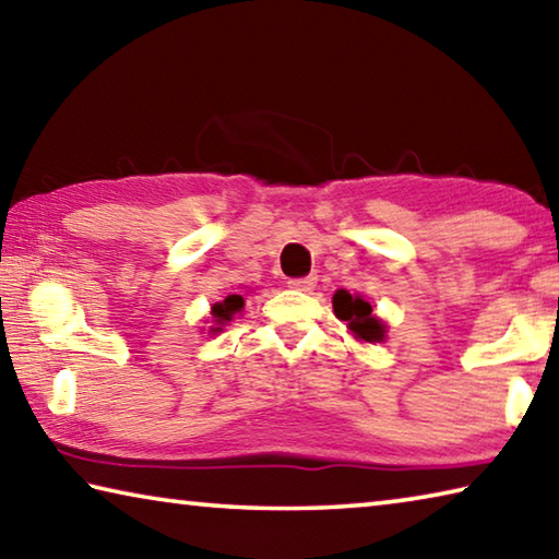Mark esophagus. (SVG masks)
<instances>
[{
    "label": "esophagus",
    "mask_w": 559,
    "mask_h": 559,
    "mask_svg": "<svg viewBox=\"0 0 559 559\" xmlns=\"http://www.w3.org/2000/svg\"><path fill=\"white\" fill-rule=\"evenodd\" d=\"M316 276H302V278H290L288 281V286L293 288V290H302V293H310L316 288Z\"/></svg>",
    "instance_id": "1"
}]
</instances>
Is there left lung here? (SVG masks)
Returning a JSON list of instances; mask_svg holds the SVG:
<instances>
[{
    "label": "left lung",
    "instance_id": "8db88e82",
    "mask_svg": "<svg viewBox=\"0 0 559 559\" xmlns=\"http://www.w3.org/2000/svg\"><path fill=\"white\" fill-rule=\"evenodd\" d=\"M333 308L340 320H347V328L359 340L377 343V340L384 337V325L372 316V306L365 298L349 296L347 290H337L333 296Z\"/></svg>",
    "mask_w": 559,
    "mask_h": 559
}]
</instances>
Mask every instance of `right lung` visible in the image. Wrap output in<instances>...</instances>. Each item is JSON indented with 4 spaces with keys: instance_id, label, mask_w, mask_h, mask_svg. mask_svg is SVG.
<instances>
[{
    "instance_id": "add662e5",
    "label": "right lung",
    "mask_w": 559,
    "mask_h": 559,
    "mask_svg": "<svg viewBox=\"0 0 559 559\" xmlns=\"http://www.w3.org/2000/svg\"><path fill=\"white\" fill-rule=\"evenodd\" d=\"M243 308V298L241 296H226L222 302H216V306L212 308V316H214V323L216 325H224L229 323V320L239 313V310ZM214 330H222V328H214Z\"/></svg>"
}]
</instances>
